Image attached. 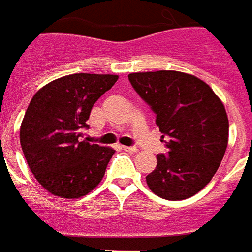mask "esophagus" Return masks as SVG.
Instances as JSON below:
<instances>
[{"label":"esophagus","instance_id":"esophagus-1","mask_svg":"<svg viewBox=\"0 0 252 252\" xmlns=\"http://www.w3.org/2000/svg\"><path fill=\"white\" fill-rule=\"evenodd\" d=\"M121 149L125 152H129V153H134V152H137V148H135V146H121Z\"/></svg>","mask_w":252,"mask_h":252}]
</instances>
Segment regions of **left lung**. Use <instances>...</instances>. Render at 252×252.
Here are the masks:
<instances>
[{
	"instance_id": "obj_1",
	"label": "left lung",
	"mask_w": 252,
	"mask_h": 252,
	"mask_svg": "<svg viewBox=\"0 0 252 252\" xmlns=\"http://www.w3.org/2000/svg\"><path fill=\"white\" fill-rule=\"evenodd\" d=\"M137 94L156 114V125L169 137L167 155L146 176L156 195L180 201L195 195L219 169L228 145L225 107L201 78L176 70L130 73Z\"/></svg>"
}]
</instances>
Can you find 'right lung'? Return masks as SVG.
Masks as SVG:
<instances>
[{
  "label": "right lung",
  "instance_id": "add662e5",
  "mask_svg": "<svg viewBox=\"0 0 252 252\" xmlns=\"http://www.w3.org/2000/svg\"><path fill=\"white\" fill-rule=\"evenodd\" d=\"M117 80V74L76 73L33 94L20 126L21 149L33 176L55 197H84L103 179L115 151L80 137L94 104Z\"/></svg>",
  "mask_w": 252,
  "mask_h": 252
}]
</instances>
